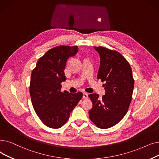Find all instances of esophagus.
Returning <instances> with one entry per match:
<instances>
[{"label":"esophagus","mask_w":159,"mask_h":159,"mask_svg":"<svg viewBox=\"0 0 159 159\" xmlns=\"http://www.w3.org/2000/svg\"><path fill=\"white\" fill-rule=\"evenodd\" d=\"M83 98H84V99H87L88 98V94L86 93H84V94H83Z\"/></svg>","instance_id":"1"}]
</instances>
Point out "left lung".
Listing matches in <instances>:
<instances>
[{
  "mask_svg": "<svg viewBox=\"0 0 159 159\" xmlns=\"http://www.w3.org/2000/svg\"><path fill=\"white\" fill-rule=\"evenodd\" d=\"M99 53L100 65L98 79L105 82V94L89 95L93 107L89 111L90 120L100 129L117 124L127 113L131 102L134 81L130 64L116 50L94 47Z\"/></svg>",
  "mask_w": 159,
  "mask_h": 159,
  "instance_id": "left-lung-1",
  "label": "left lung"
}]
</instances>
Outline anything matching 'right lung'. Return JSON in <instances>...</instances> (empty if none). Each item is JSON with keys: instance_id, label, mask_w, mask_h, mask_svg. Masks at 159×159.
<instances>
[{"instance_id": "right-lung-1", "label": "right lung", "mask_w": 159, "mask_h": 159, "mask_svg": "<svg viewBox=\"0 0 159 159\" xmlns=\"http://www.w3.org/2000/svg\"><path fill=\"white\" fill-rule=\"evenodd\" d=\"M78 50L77 46L64 45L51 48L39 59L32 70L30 85L32 105L42 122L50 128L62 127L83 97L81 92L61 91V82L66 80L67 59Z\"/></svg>"}]
</instances>
